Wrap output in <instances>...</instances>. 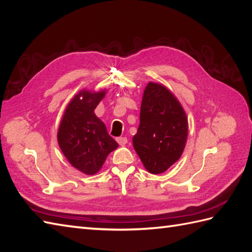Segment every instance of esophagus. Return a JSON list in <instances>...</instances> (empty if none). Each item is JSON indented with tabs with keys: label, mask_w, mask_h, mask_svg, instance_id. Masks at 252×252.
Returning a JSON list of instances; mask_svg holds the SVG:
<instances>
[{
	"label": "esophagus",
	"mask_w": 252,
	"mask_h": 252,
	"mask_svg": "<svg viewBox=\"0 0 252 252\" xmlns=\"http://www.w3.org/2000/svg\"><path fill=\"white\" fill-rule=\"evenodd\" d=\"M116 141H118V143H119L120 145H122V146H124V145L127 144V142H128V140H127L126 137H120V138L116 139Z\"/></svg>",
	"instance_id": "esophagus-1"
}]
</instances>
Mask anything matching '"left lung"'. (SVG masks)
Here are the masks:
<instances>
[{
	"mask_svg": "<svg viewBox=\"0 0 252 252\" xmlns=\"http://www.w3.org/2000/svg\"><path fill=\"white\" fill-rule=\"evenodd\" d=\"M188 120L179 99L164 85L149 82L132 138L134 151L152 174L167 171L181 158L187 142Z\"/></svg>",
	"mask_w": 252,
	"mask_h": 252,
	"instance_id": "1",
	"label": "left lung"
}]
</instances>
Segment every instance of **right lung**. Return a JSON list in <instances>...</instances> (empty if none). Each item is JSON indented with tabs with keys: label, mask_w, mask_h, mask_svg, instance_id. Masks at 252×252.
I'll use <instances>...</instances> for the list:
<instances>
[{
	"label": "right lung",
	"mask_w": 252,
	"mask_h": 252,
	"mask_svg": "<svg viewBox=\"0 0 252 252\" xmlns=\"http://www.w3.org/2000/svg\"><path fill=\"white\" fill-rule=\"evenodd\" d=\"M106 93V89L80 91L66 107L59 126L61 151L73 168L87 175L96 174L107 156L119 146L94 112Z\"/></svg>",
	"instance_id": "obj_1"
}]
</instances>
